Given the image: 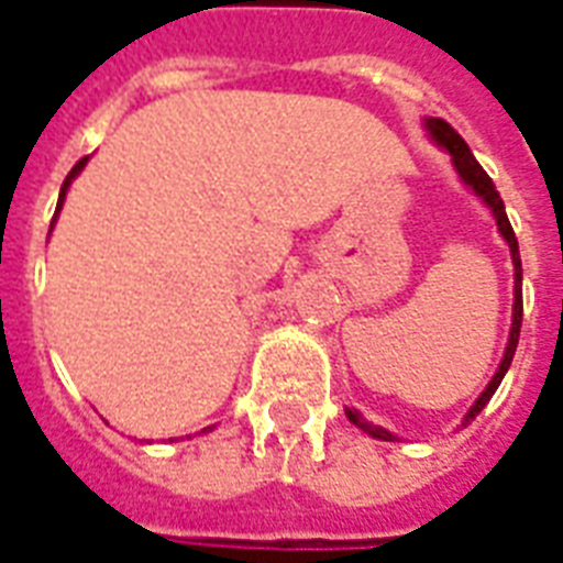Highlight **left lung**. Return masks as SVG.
<instances>
[{"label": "left lung", "instance_id": "obj_1", "mask_svg": "<svg viewBox=\"0 0 563 563\" xmlns=\"http://www.w3.org/2000/svg\"><path fill=\"white\" fill-rule=\"evenodd\" d=\"M429 132L431 137L440 143V146H446L449 155H452V161H455V169L461 173V178L467 181L473 190H476L482 199H485L487 205H490V211H494L496 217V225H499V232H503V238L508 241V246H511V261H514V322H511V338H508V346H505V358L503 364H499V369H496L494 382L485 387V394L478 396L476 405L470 408L467 420H464V426H467L470 420H476V413L485 408L487 402H490V396L496 394V387H499V382H503V376L508 373V367H511V358L514 352H517V341H520V322H522V264H520V246H517V234H514L511 222H508V213H505V205H503V196H499V190H496V185L490 181V176H487L485 169H482V164L476 161V155L470 152V146L464 143V137H461L452 125L446 123V120H429ZM350 413V420L358 426V429H364L367 434H373V438L378 440H396L394 434L387 429H382V426H373V422H367L364 417H361L358 411H346Z\"/></svg>", "mask_w": 563, "mask_h": 563}]
</instances>
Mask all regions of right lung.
<instances>
[{
    "label": "right lung",
    "instance_id": "add662e5",
    "mask_svg": "<svg viewBox=\"0 0 563 563\" xmlns=\"http://www.w3.org/2000/svg\"><path fill=\"white\" fill-rule=\"evenodd\" d=\"M85 164H87V158H81V161H78V164H76V167L69 169V176H67V178H64V185H60V196H58V208H55V211H60V202H64V196H67V187H69V181H73V178H76V176H78V169L85 167ZM52 222H55V217H52Z\"/></svg>",
    "mask_w": 563,
    "mask_h": 563
}]
</instances>
